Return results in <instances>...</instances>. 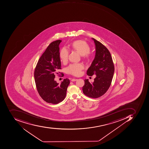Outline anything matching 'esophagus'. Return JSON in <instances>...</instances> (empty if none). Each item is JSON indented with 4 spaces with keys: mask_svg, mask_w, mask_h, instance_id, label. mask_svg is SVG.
Wrapping results in <instances>:
<instances>
[{
    "mask_svg": "<svg viewBox=\"0 0 149 149\" xmlns=\"http://www.w3.org/2000/svg\"><path fill=\"white\" fill-rule=\"evenodd\" d=\"M77 80V79H72L71 81H76Z\"/></svg>",
    "mask_w": 149,
    "mask_h": 149,
    "instance_id": "1",
    "label": "esophagus"
}]
</instances>
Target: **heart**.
<instances>
[{
    "instance_id": "b5f03b06",
    "label": "heart",
    "mask_w": 149,
    "mask_h": 149,
    "mask_svg": "<svg viewBox=\"0 0 149 149\" xmlns=\"http://www.w3.org/2000/svg\"><path fill=\"white\" fill-rule=\"evenodd\" d=\"M71 48L78 52L80 55L82 56L85 58H88L90 56V47L85 41L81 40H77L74 41L71 45ZM68 50L65 48H63L61 50L59 53V56L61 60L63 62H66L68 57ZM84 68V65L81 63H74L71 64L67 68L68 73L74 75L78 76L81 75V70Z\"/></svg>"
}]
</instances>
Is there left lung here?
Segmentation results:
<instances>
[{
    "mask_svg": "<svg viewBox=\"0 0 149 149\" xmlns=\"http://www.w3.org/2000/svg\"><path fill=\"white\" fill-rule=\"evenodd\" d=\"M95 46V55L91 66L87 71L89 76L95 75L93 82L85 79L83 92L92 98H97L106 93L111 86L114 75V63L108 49L101 43L92 38Z\"/></svg>",
    "mask_w": 149,
    "mask_h": 149,
    "instance_id": "obj_1",
    "label": "left lung"
}]
</instances>
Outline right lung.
Here are the masks:
<instances>
[{
  "mask_svg": "<svg viewBox=\"0 0 149 149\" xmlns=\"http://www.w3.org/2000/svg\"><path fill=\"white\" fill-rule=\"evenodd\" d=\"M62 40L51 43L40 57L34 71V77L37 91L46 102L58 104L63 100L70 83L68 78L61 83L55 80L61 68L59 45Z\"/></svg>",
  "mask_w": 149,
  "mask_h": 149,
  "instance_id": "1",
  "label": "right lung"
}]
</instances>
